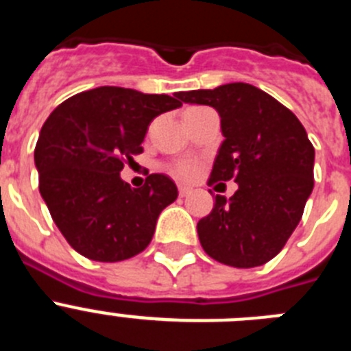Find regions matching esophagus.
Here are the masks:
<instances>
[{"instance_id":"1","label":"esophagus","mask_w":351,"mask_h":351,"mask_svg":"<svg viewBox=\"0 0 351 351\" xmlns=\"http://www.w3.org/2000/svg\"><path fill=\"white\" fill-rule=\"evenodd\" d=\"M191 191V188L190 186H186V184H179V195H181V197H186V195L190 193Z\"/></svg>"}]
</instances>
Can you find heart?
Segmentation results:
<instances>
[{
  "instance_id": "heart-1",
  "label": "heart",
  "mask_w": 351,
  "mask_h": 351,
  "mask_svg": "<svg viewBox=\"0 0 351 351\" xmlns=\"http://www.w3.org/2000/svg\"><path fill=\"white\" fill-rule=\"evenodd\" d=\"M170 172L179 179H193L197 176L198 169L193 161H178V163H173Z\"/></svg>"
}]
</instances>
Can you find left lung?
Returning a JSON list of instances; mask_svg holds the SVG:
<instances>
[{
	"mask_svg": "<svg viewBox=\"0 0 351 351\" xmlns=\"http://www.w3.org/2000/svg\"><path fill=\"white\" fill-rule=\"evenodd\" d=\"M186 104L209 105L221 117L223 141L209 186L234 179L228 200L216 195L197 225L204 251L239 269L274 258L302 218L313 191L315 147L295 114L262 89L232 82L179 93Z\"/></svg>",
	"mask_w": 351,
	"mask_h": 351,
	"instance_id": "obj_1",
	"label": "left lung"
}]
</instances>
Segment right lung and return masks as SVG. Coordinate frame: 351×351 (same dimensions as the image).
<instances>
[{"mask_svg":"<svg viewBox=\"0 0 351 351\" xmlns=\"http://www.w3.org/2000/svg\"><path fill=\"white\" fill-rule=\"evenodd\" d=\"M181 105L179 93L144 95L101 86L52 110L35 147L38 188L77 253L121 262L149 246L158 216L178 198V188L163 173H151L142 188H132L119 172L144 151L151 121Z\"/></svg>","mask_w":351,"mask_h":351,"instance_id":"obj_1","label":"right lung"}]
</instances>
